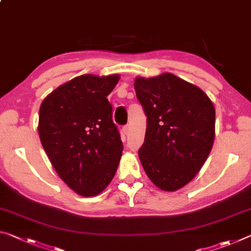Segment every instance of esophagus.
<instances>
[{
    "instance_id": "1",
    "label": "esophagus",
    "mask_w": 251,
    "mask_h": 251,
    "mask_svg": "<svg viewBox=\"0 0 251 251\" xmlns=\"http://www.w3.org/2000/svg\"><path fill=\"white\" fill-rule=\"evenodd\" d=\"M128 133H129V126L128 125H125L124 127H123V134L127 135Z\"/></svg>"
}]
</instances>
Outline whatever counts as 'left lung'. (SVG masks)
Segmentation results:
<instances>
[{"label": "left lung", "mask_w": 251, "mask_h": 251, "mask_svg": "<svg viewBox=\"0 0 251 251\" xmlns=\"http://www.w3.org/2000/svg\"><path fill=\"white\" fill-rule=\"evenodd\" d=\"M147 117L138 156L147 176L164 191L192 180L212 149L216 111L199 87L172 74L135 79Z\"/></svg>", "instance_id": "8db88e82"}]
</instances>
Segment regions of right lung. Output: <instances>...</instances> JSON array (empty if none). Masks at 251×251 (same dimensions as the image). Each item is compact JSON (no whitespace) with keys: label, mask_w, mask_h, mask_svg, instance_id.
Listing matches in <instances>:
<instances>
[{"label":"right lung","mask_w":251,"mask_h":251,"mask_svg":"<svg viewBox=\"0 0 251 251\" xmlns=\"http://www.w3.org/2000/svg\"><path fill=\"white\" fill-rule=\"evenodd\" d=\"M118 75H83L42 101L39 136L62 181L83 197L97 196L116 173L123 152L113 107L107 99Z\"/></svg>","instance_id":"obj_1"}]
</instances>
